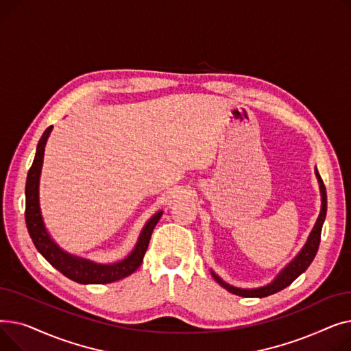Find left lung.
<instances>
[{
  "label": "left lung",
  "mask_w": 351,
  "mask_h": 351,
  "mask_svg": "<svg viewBox=\"0 0 351 351\" xmlns=\"http://www.w3.org/2000/svg\"><path fill=\"white\" fill-rule=\"evenodd\" d=\"M319 183H320V193H322V210L319 215L317 222L313 228L310 236H308V241L304 245V247L302 249V252L296 256V259H294L290 265H287L282 273L276 278L270 285L259 287V289H239V287H233L228 283H225L222 279L216 276L212 271V276L215 278V280L222 285L228 291L237 294V296H242V298H266L270 296V294L278 293L280 290H283L285 287H287L289 285H291L294 280H296L299 276L310 266V263L315 259V256L319 250V245H320V237H322V228H323V222L326 219V212H327V193H326V186L323 183V179L320 178L319 172H316Z\"/></svg>",
  "instance_id": "1"
}]
</instances>
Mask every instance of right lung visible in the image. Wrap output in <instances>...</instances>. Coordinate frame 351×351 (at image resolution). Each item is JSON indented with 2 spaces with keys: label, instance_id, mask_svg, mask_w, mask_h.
I'll return each instance as SVG.
<instances>
[{
  "label": "right lung",
  "instance_id": "obj_1",
  "mask_svg": "<svg viewBox=\"0 0 351 351\" xmlns=\"http://www.w3.org/2000/svg\"><path fill=\"white\" fill-rule=\"evenodd\" d=\"M52 131V126H48L43 134L38 146H36V154L34 162L28 171L27 185H25V223L28 233L32 239V242L45 259L61 271L68 279L82 283V285H104L121 280L126 276L132 274L142 263L145 252L149 245L154 228L159 222L162 212H158L155 216L149 219L139 236V241L126 259L114 265H99L90 261L81 259V257L72 256L61 250L55 245L49 234L45 230L41 210H40V199H38V185H40V175L43 168V158L45 143Z\"/></svg>",
  "mask_w": 351,
  "mask_h": 351
}]
</instances>
